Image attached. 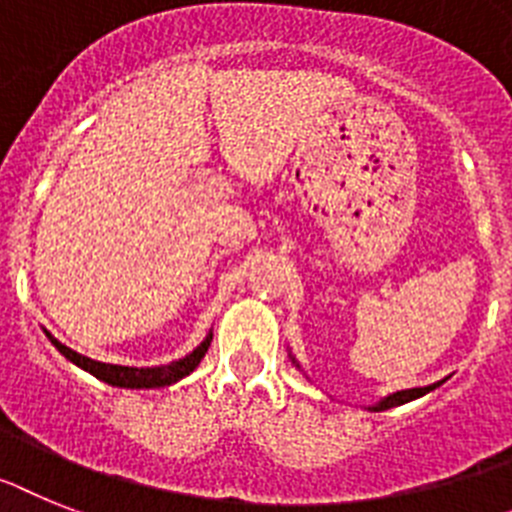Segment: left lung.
<instances>
[{"label":"left lung","mask_w":512,"mask_h":512,"mask_svg":"<svg viewBox=\"0 0 512 512\" xmlns=\"http://www.w3.org/2000/svg\"><path fill=\"white\" fill-rule=\"evenodd\" d=\"M299 367V364H296ZM440 382H435V385H427V388H411V390H398V393L388 395V398H382L380 403H375L372 406V411H388L393 409V406H401V403H409L414 401V398H422L424 393H429V390H435Z\"/></svg>","instance_id":"obj_1"}]
</instances>
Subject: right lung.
I'll use <instances>...</instances> for the list:
<instances>
[{"label": "right lung", "instance_id": "1", "mask_svg": "<svg viewBox=\"0 0 512 512\" xmlns=\"http://www.w3.org/2000/svg\"><path fill=\"white\" fill-rule=\"evenodd\" d=\"M46 336H49V333H46ZM210 341H213V333H208L205 341L200 343L192 354L179 359V362L161 364V367H119V364L93 362V359H88V356L67 349V346L59 343L57 338H51V343L57 346L59 354L67 356L72 364H77V367L90 372V375L98 377V380L109 382V385H117V388H163V385H171V382L182 380V377L190 375L197 364L203 362V356L205 351H208Z\"/></svg>", "mask_w": 512, "mask_h": 512}]
</instances>
